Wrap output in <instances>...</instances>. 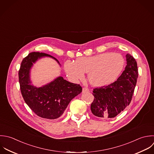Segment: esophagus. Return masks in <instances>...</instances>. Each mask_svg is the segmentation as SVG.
<instances>
[{
  "mask_svg": "<svg viewBox=\"0 0 154 154\" xmlns=\"http://www.w3.org/2000/svg\"><path fill=\"white\" fill-rule=\"evenodd\" d=\"M89 92V89L87 88H83V90H82V93H85V92Z\"/></svg>",
  "mask_w": 154,
  "mask_h": 154,
  "instance_id": "obj_1",
  "label": "esophagus"
}]
</instances>
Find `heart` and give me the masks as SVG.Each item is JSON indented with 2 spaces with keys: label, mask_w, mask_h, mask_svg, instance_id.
<instances>
[{
  "label": "heart",
  "mask_w": 154,
  "mask_h": 154,
  "mask_svg": "<svg viewBox=\"0 0 154 154\" xmlns=\"http://www.w3.org/2000/svg\"><path fill=\"white\" fill-rule=\"evenodd\" d=\"M124 59L119 53L106 52L88 57H79L76 62L67 60L65 71L72 80L77 82L88 73L90 83L95 87H103L113 83L121 73Z\"/></svg>",
  "instance_id": "heart-1"
}]
</instances>
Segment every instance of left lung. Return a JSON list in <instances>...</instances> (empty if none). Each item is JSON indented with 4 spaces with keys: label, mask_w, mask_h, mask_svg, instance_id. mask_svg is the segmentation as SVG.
<instances>
[{
    "label": "left lung",
    "mask_w": 154,
    "mask_h": 154,
    "mask_svg": "<svg viewBox=\"0 0 154 154\" xmlns=\"http://www.w3.org/2000/svg\"><path fill=\"white\" fill-rule=\"evenodd\" d=\"M127 65L117 80L109 86L95 88V98L91 109L100 118H115L122 112L131 101L138 78L137 64L130 54L126 56Z\"/></svg>",
    "instance_id": "8db88e82"
}]
</instances>
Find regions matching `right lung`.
<instances>
[{
	"mask_svg": "<svg viewBox=\"0 0 154 154\" xmlns=\"http://www.w3.org/2000/svg\"><path fill=\"white\" fill-rule=\"evenodd\" d=\"M54 57L45 53L32 52L21 62L18 72L20 90L24 101L38 116L48 119H55L62 115L70 101L82 91L79 85L70 83L59 76L50 82L38 87L33 85L31 69L38 60Z\"/></svg>",
	"mask_w": 154,
	"mask_h": 154,
	"instance_id": "add662e5",
	"label": "right lung"
}]
</instances>
